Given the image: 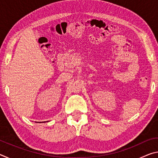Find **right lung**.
I'll return each mask as SVG.
<instances>
[{
	"label": "right lung",
	"instance_id": "add662e5",
	"mask_svg": "<svg viewBox=\"0 0 158 158\" xmlns=\"http://www.w3.org/2000/svg\"><path fill=\"white\" fill-rule=\"evenodd\" d=\"M41 123H42V122H41ZM42 123H44V122H42Z\"/></svg>",
	"mask_w": 158,
	"mask_h": 158
}]
</instances>
